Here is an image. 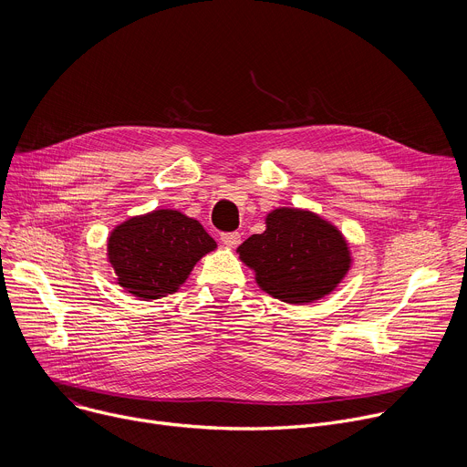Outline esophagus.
Returning <instances> with one entry per match:
<instances>
[{"label": "esophagus", "mask_w": 467, "mask_h": 467, "mask_svg": "<svg viewBox=\"0 0 467 467\" xmlns=\"http://www.w3.org/2000/svg\"><path fill=\"white\" fill-rule=\"evenodd\" d=\"M240 233H222V242L227 245V247H236L240 244Z\"/></svg>", "instance_id": "obj_1"}]
</instances>
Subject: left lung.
<instances>
[{
  "label": "left lung",
  "instance_id": "left-lung-1",
  "mask_svg": "<svg viewBox=\"0 0 467 467\" xmlns=\"http://www.w3.org/2000/svg\"><path fill=\"white\" fill-rule=\"evenodd\" d=\"M256 285L290 305L314 303L335 290L351 268L344 234L321 216L281 207L265 216V231L238 249Z\"/></svg>",
  "mask_w": 467,
  "mask_h": 467
}]
</instances>
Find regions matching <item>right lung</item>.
<instances>
[{
	"instance_id": "add662e5",
	"label": "right lung",
	"mask_w": 467,
	"mask_h": 467,
	"mask_svg": "<svg viewBox=\"0 0 467 467\" xmlns=\"http://www.w3.org/2000/svg\"><path fill=\"white\" fill-rule=\"evenodd\" d=\"M214 249V238L197 220L179 211L159 209L114 227L107 256L118 285L150 301L177 292L193 265Z\"/></svg>"
}]
</instances>
